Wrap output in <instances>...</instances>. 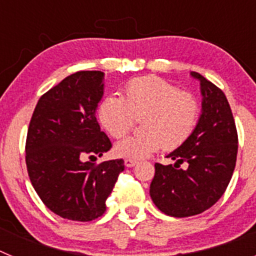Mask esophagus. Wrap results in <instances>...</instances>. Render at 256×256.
Wrapping results in <instances>:
<instances>
[{"mask_svg":"<svg viewBox=\"0 0 256 256\" xmlns=\"http://www.w3.org/2000/svg\"><path fill=\"white\" fill-rule=\"evenodd\" d=\"M137 164V162L133 159H126L124 160V165H126V168H132V166H134V165Z\"/></svg>","mask_w":256,"mask_h":256,"instance_id":"esophagus-1","label":"esophagus"}]
</instances>
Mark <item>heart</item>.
Listing matches in <instances>:
<instances>
[{"label":"heart","mask_w":256,"mask_h":256,"mask_svg":"<svg viewBox=\"0 0 256 256\" xmlns=\"http://www.w3.org/2000/svg\"><path fill=\"white\" fill-rule=\"evenodd\" d=\"M200 105L190 92L159 76L130 79L124 97L108 94L101 100L97 116L106 132L120 138L132 130L134 118H142L141 134L130 136L115 144L118 156L146 159L162 148L174 150L182 146L195 130Z\"/></svg>","instance_id":"1"}]
</instances>
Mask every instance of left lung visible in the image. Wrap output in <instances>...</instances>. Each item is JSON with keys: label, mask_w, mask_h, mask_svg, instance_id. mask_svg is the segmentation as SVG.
I'll list each match as a JSON object with an SVG mask.
<instances>
[{"label": "left lung", "mask_w": 256, "mask_h": 256, "mask_svg": "<svg viewBox=\"0 0 256 256\" xmlns=\"http://www.w3.org/2000/svg\"><path fill=\"white\" fill-rule=\"evenodd\" d=\"M190 76L200 82L198 122L190 138L166 155L176 160L174 166L156 162L150 184L156 208L176 218L200 214L222 198L234 174L238 148L236 124L226 94L198 73L191 72ZM184 161L188 169L180 168Z\"/></svg>", "instance_id": "obj_1"}]
</instances>
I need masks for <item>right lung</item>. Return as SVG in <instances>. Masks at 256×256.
<instances>
[{"label":"right lung","instance_id":"1","mask_svg":"<svg viewBox=\"0 0 256 256\" xmlns=\"http://www.w3.org/2000/svg\"><path fill=\"white\" fill-rule=\"evenodd\" d=\"M105 73L76 72L40 97L26 136V162L36 192L51 212L70 220L90 222L106 210L122 159L94 165L112 148L96 110L105 91Z\"/></svg>","mask_w":256,"mask_h":256}]
</instances>
